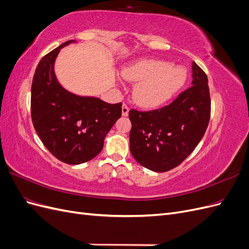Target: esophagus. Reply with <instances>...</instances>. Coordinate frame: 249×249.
<instances>
[{
	"instance_id": "esophagus-1",
	"label": "esophagus",
	"mask_w": 249,
	"mask_h": 249,
	"mask_svg": "<svg viewBox=\"0 0 249 249\" xmlns=\"http://www.w3.org/2000/svg\"><path fill=\"white\" fill-rule=\"evenodd\" d=\"M122 113H123V116H127V114H129V107H127V105L124 103L123 104Z\"/></svg>"
}]
</instances>
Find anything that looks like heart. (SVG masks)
I'll return each mask as SVG.
<instances>
[{"label":"heart","instance_id":"b5f03b06","mask_svg":"<svg viewBox=\"0 0 249 249\" xmlns=\"http://www.w3.org/2000/svg\"><path fill=\"white\" fill-rule=\"evenodd\" d=\"M123 76L127 81L139 82L134 88V100L146 108L166 104L183 86L186 78L179 66L154 59H143L125 67Z\"/></svg>","mask_w":249,"mask_h":249}]
</instances>
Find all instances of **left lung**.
<instances>
[{
    "mask_svg": "<svg viewBox=\"0 0 249 249\" xmlns=\"http://www.w3.org/2000/svg\"><path fill=\"white\" fill-rule=\"evenodd\" d=\"M211 115L208 78L192 62V85L171 104L152 111L130 110L131 154L143 167L156 172L175 168L203 137Z\"/></svg>",
    "mask_w": 249,
    "mask_h": 249,
    "instance_id": "obj_1",
    "label": "left lung"
}]
</instances>
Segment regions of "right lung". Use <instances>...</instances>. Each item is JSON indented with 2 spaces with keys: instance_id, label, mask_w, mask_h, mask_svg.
<instances>
[{
  "instance_id": "add662e5",
  "label": "right lung",
  "mask_w": 249,
  "mask_h": 249,
  "mask_svg": "<svg viewBox=\"0 0 249 249\" xmlns=\"http://www.w3.org/2000/svg\"><path fill=\"white\" fill-rule=\"evenodd\" d=\"M69 40L50 52L36 67L31 87L34 129L49 152L66 164L85 163L101 153L104 139L122 116V103L67 91L56 78L54 63Z\"/></svg>"
}]
</instances>
